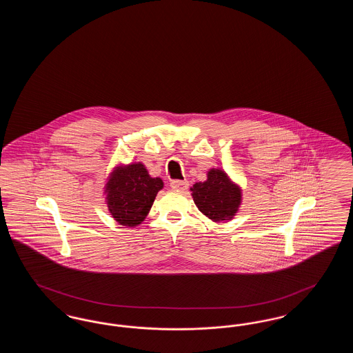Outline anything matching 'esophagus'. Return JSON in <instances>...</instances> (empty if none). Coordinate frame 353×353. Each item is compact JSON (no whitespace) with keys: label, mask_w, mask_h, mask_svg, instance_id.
Here are the masks:
<instances>
[{"label":"esophagus","mask_w":353,"mask_h":353,"mask_svg":"<svg viewBox=\"0 0 353 353\" xmlns=\"http://www.w3.org/2000/svg\"><path fill=\"white\" fill-rule=\"evenodd\" d=\"M188 186H189L188 181H179V180H176V181L170 183V188L173 190H176V192H185L188 189Z\"/></svg>","instance_id":"34e87169"}]
</instances>
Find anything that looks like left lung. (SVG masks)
Listing matches in <instances>:
<instances>
[{
    "label": "left lung",
    "instance_id": "left-lung-1",
    "mask_svg": "<svg viewBox=\"0 0 353 353\" xmlns=\"http://www.w3.org/2000/svg\"><path fill=\"white\" fill-rule=\"evenodd\" d=\"M208 179L190 188L199 210L213 222H228L234 219L242 202V189L232 181L225 170L212 168Z\"/></svg>",
    "mask_w": 353,
    "mask_h": 353
}]
</instances>
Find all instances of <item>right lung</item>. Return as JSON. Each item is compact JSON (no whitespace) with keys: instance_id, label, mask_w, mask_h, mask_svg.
Here are the masks:
<instances>
[{"instance_id":"1","label":"right lung","mask_w":353,"mask_h":353,"mask_svg":"<svg viewBox=\"0 0 353 353\" xmlns=\"http://www.w3.org/2000/svg\"><path fill=\"white\" fill-rule=\"evenodd\" d=\"M163 186V180L151 177L143 163L118 165L104 186L108 212L120 225L134 228L148 216Z\"/></svg>"}]
</instances>
